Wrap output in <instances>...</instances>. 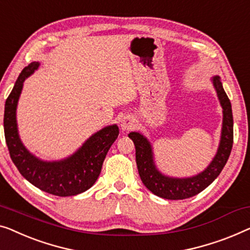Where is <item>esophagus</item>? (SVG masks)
I'll list each match as a JSON object with an SVG mask.
<instances>
[{
	"mask_svg": "<svg viewBox=\"0 0 250 250\" xmlns=\"http://www.w3.org/2000/svg\"><path fill=\"white\" fill-rule=\"evenodd\" d=\"M121 127L123 128V131H132L135 127V119L129 116V115L124 116V118H122Z\"/></svg>",
	"mask_w": 250,
	"mask_h": 250,
	"instance_id": "1",
	"label": "esophagus"
}]
</instances>
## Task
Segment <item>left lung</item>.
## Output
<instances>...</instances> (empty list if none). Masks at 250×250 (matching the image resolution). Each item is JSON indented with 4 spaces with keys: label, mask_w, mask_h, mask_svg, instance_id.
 <instances>
[{
    "label": "left lung",
    "mask_w": 250,
    "mask_h": 250,
    "mask_svg": "<svg viewBox=\"0 0 250 250\" xmlns=\"http://www.w3.org/2000/svg\"><path fill=\"white\" fill-rule=\"evenodd\" d=\"M212 81L223 109V124L218 152L203 172L189 178H171L162 175L154 166L153 153L149 141L140 133L132 132L128 134V137L132 139L135 146L136 165L141 180L147 189L159 197L166 200H185L195 196L214 182L229 159L233 144V117L231 103L224 91L220 77H214Z\"/></svg>",
    "instance_id": "1"
}]
</instances>
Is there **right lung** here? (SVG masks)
Listing matches in <instances>:
<instances>
[{
  "label": "right lung",
  "mask_w": 250,
  "mask_h": 250,
  "mask_svg": "<svg viewBox=\"0 0 250 250\" xmlns=\"http://www.w3.org/2000/svg\"><path fill=\"white\" fill-rule=\"evenodd\" d=\"M38 66V62H32L24 67L6 98L3 119L5 142L13 164L29 183L56 196H73L89 189L98 179L107 152L116 141L119 131L116 125L107 126L62 161L46 162L32 155L18 135L16 110L23 81Z\"/></svg>",
  "instance_id": "right-lung-1"
}]
</instances>
